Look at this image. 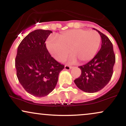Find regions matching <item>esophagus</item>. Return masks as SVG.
Listing matches in <instances>:
<instances>
[{
    "label": "esophagus",
    "instance_id": "esophagus-1",
    "mask_svg": "<svg viewBox=\"0 0 126 126\" xmlns=\"http://www.w3.org/2000/svg\"><path fill=\"white\" fill-rule=\"evenodd\" d=\"M71 69H72V67H70V66H67V65H65V66H64L65 70H70Z\"/></svg>",
    "mask_w": 126,
    "mask_h": 126
}]
</instances>
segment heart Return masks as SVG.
<instances>
[{
    "label": "heart",
    "mask_w": 126,
    "mask_h": 126,
    "mask_svg": "<svg viewBox=\"0 0 126 126\" xmlns=\"http://www.w3.org/2000/svg\"><path fill=\"white\" fill-rule=\"evenodd\" d=\"M101 41V36L97 31L77 29L61 33L59 40L51 37L47 42V47L59 62L64 61L71 51L73 54L69 58V63H75L78 60L85 63L94 57Z\"/></svg>",
    "instance_id": "1"
}]
</instances>
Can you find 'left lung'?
<instances>
[{
  "instance_id": "left-lung-1",
  "label": "left lung",
  "mask_w": 126,
  "mask_h": 126,
  "mask_svg": "<svg viewBox=\"0 0 126 126\" xmlns=\"http://www.w3.org/2000/svg\"><path fill=\"white\" fill-rule=\"evenodd\" d=\"M93 29L101 35V49L91 61L79 66L81 75L74 80L78 88L88 93L98 92L108 84L112 77L115 62L113 46L110 39L99 31Z\"/></svg>"
}]
</instances>
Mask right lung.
<instances>
[{
    "label": "right lung",
    "instance_id": "right-lung-1",
    "mask_svg": "<svg viewBox=\"0 0 126 126\" xmlns=\"http://www.w3.org/2000/svg\"><path fill=\"white\" fill-rule=\"evenodd\" d=\"M51 31L36 30L28 34L18 47L15 67L24 89L37 97L48 95L56 87L59 73L64 69L51 57L46 42Z\"/></svg>",
    "mask_w": 126,
    "mask_h": 126
}]
</instances>
